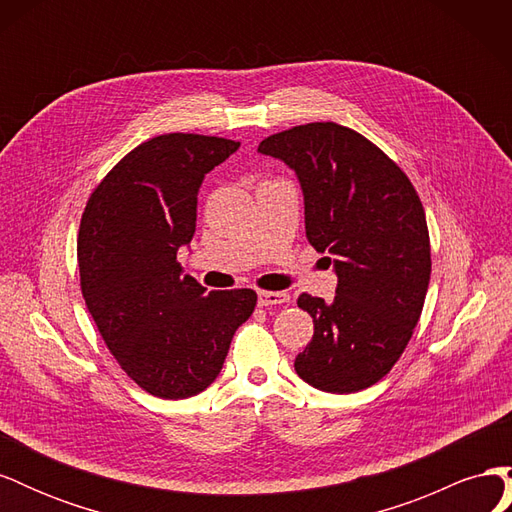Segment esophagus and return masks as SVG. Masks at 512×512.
<instances>
[{
	"label": "esophagus",
	"instance_id": "1",
	"mask_svg": "<svg viewBox=\"0 0 512 512\" xmlns=\"http://www.w3.org/2000/svg\"><path fill=\"white\" fill-rule=\"evenodd\" d=\"M290 301L288 292H273V290H260L258 292V305L271 307V305H284Z\"/></svg>",
	"mask_w": 512,
	"mask_h": 512
}]
</instances>
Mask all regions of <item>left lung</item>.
<instances>
[{"label":"left lung","instance_id":"8db88e82","mask_svg":"<svg viewBox=\"0 0 512 512\" xmlns=\"http://www.w3.org/2000/svg\"><path fill=\"white\" fill-rule=\"evenodd\" d=\"M258 153L294 170L307 241L331 254L337 275L331 303L297 301L314 337L294 369L320 391H363L389 374L423 312L431 250L421 198L384 151L333 121L273 134Z\"/></svg>","mask_w":512,"mask_h":512}]
</instances>
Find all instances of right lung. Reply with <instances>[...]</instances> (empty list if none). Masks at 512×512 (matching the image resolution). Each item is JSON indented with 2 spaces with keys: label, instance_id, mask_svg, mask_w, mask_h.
Masks as SVG:
<instances>
[{
  "label": "right lung",
  "instance_id": "add662e5",
  "mask_svg": "<svg viewBox=\"0 0 512 512\" xmlns=\"http://www.w3.org/2000/svg\"><path fill=\"white\" fill-rule=\"evenodd\" d=\"M237 149L203 134L151 138L102 179L83 213L76 254L89 314L121 369L162 399L205 391L256 307L254 290L207 292L177 260L194 237L205 175Z\"/></svg>",
  "mask_w": 512,
  "mask_h": 512
}]
</instances>
